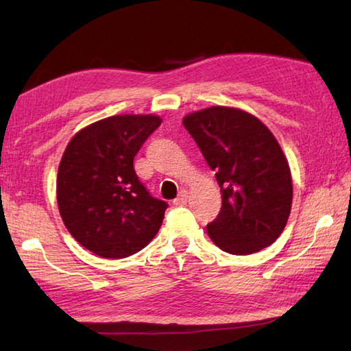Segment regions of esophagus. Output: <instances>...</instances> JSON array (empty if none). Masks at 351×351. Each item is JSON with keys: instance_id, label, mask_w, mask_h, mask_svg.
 <instances>
[{"instance_id": "34e87169", "label": "esophagus", "mask_w": 351, "mask_h": 351, "mask_svg": "<svg viewBox=\"0 0 351 351\" xmlns=\"http://www.w3.org/2000/svg\"><path fill=\"white\" fill-rule=\"evenodd\" d=\"M186 200H188V191H185V189H183V191L179 193V196L174 199V205H177V206L185 205Z\"/></svg>"}]
</instances>
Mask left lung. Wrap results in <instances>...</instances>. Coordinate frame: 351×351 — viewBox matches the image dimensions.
Wrapping results in <instances>:
<instances>
[{
    "instance_id": "obj_1",
    "label": "left lung",
    "mask_w": 351,
    "mask_h": 351,
    "mask_svg": "<svg viewBox=\"0 0 351 351\" xmlns=\"http://www.w3.org/2000/svg\"><path fill=\"white\" fill-rule=\"evenodd\" d=\"M183 125L221 186V211L206 226L211 241L232 255L271 245L292 204L291 169L272 132L254 114L222 106L188 114Z\"/></svg>"
}]
</instances>
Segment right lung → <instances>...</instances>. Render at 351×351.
Listing matches in <instances>:
<instances>
[{"mask_svg": "<svg viewBox=\"0 0 351 351\" xmlns=\"http://www.w3.org/2000/svg\"><path fill=\"white\" fill-rule=\"evenodd\" d=\"M162 124L154 114H117L73 136L57 172V204L71 237L102 258H125L151 243L168 204L138 180L134 158Z\"/></svg>", "mask_w": 351, "mask_h": 351, "instance_id": "add662e5", "label": "right lung"}]
</instances>
